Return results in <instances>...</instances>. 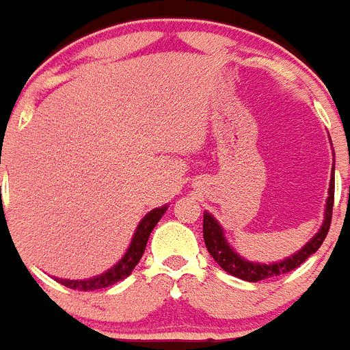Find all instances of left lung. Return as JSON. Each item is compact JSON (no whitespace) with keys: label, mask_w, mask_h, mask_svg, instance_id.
<instances>
[{"label":"left lung","mask_w":350,"mask_h":350,"mask_svg":"<svg viewBox=\"0 0 350 350\" xmlns=\"http://www.w3.org/2000/svg\"><path fill=\"white\" fill-rule=\"evenodd\" d=\"M335 169V165H333ZM333 200H335V178L332 176L329 181V197L326 200V212H325V221H323L321 230L316 233V237L304 247L300 252L293 254L288 259L282 260L276 264H256L245 260L243 257L238 256L233 252L230 245H228L226 238L223 237V230L217 224V221L212 217L208 212L204 214V240L205 247H207L208 254L212 259L219 264L226 273L233 274L234 278L245 280V282H260V280L274 278V276H282V274L290 273L295 267H299L304 260L308 259L309 256L316 252L325 241L326 234H328L329 224H332V211H333Z\"/></svg>","instance_id":"left-lung-1"}]
</instances>
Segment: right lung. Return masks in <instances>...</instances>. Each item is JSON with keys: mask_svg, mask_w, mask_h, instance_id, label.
<instances>
[{"mask_svg": "<svg viewBox=\"0 0 350 350\" xmlns=\"http://www.w3.org/2000/svg\"><path fill=\"white\" fill-rule=\"evenodd\" d=\"M167 211V207L153 208L152 212L143 217L142 223L138 224V230H136L135 238L131 241L129 249H127L126 256L119 260L117 266H113L112 269H109L107 273L100 274L96 278L83 280V282H74V280H57L58 283H62L64 286L72 290H79V292H91V290H100L107 288L110 285H116V283L122 282L124 278H127L131 274V271L135 269L136 264L142 259L143 252H145L146 241H148L150 233L155 228V224L159 223L160 217L164 215V212Z\"/></svg>", "mask_w": 350, "mask_h": 350, "instance_id": "obj_1", "label": "right lung"}]
</instances>
